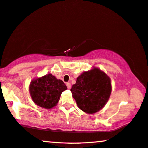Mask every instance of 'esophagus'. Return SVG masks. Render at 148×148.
Listing matches in <instances>:
<instances>
[{"label":"esophagus","mask_w":148,"mask_h":148,"mask_svg":"<svg viewBox=\"0 0 148 148\" xmlns=\"http://www.w3.org/2000/svg\"><path fill=\"white\" fill-rule=\"evenodd\" d=\"M66 84L67 88L69 89H70V88H71V84H70V82H67Z\"/></svg>","instance_id":"34e87169"}]
</instances>
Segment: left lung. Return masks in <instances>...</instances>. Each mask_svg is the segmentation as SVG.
I'll list each match as a JSON object with an SVG mask.
<instances>
[{
	"label": "left lung",
	"instance_id": "obj_1",
	"mask_svg": "<svg viewBox=\"0 0 148 148\" xmlns=\"http://www.w3.org/2000/svg\"><path fill=\"white\" fill-rule=\"evenodd\" d=\"M112 90L111 79L97 68L84 72L77 78L70 91L82 111L93 114L103 109Z\"/></svg>",
	"mask_w": 148,
	"mask_h": 148
}]
</instances>
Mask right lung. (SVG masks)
I'll return each instance as SVG.
<instances>
[{"label": "right lung", "instance_id": "1", "mask_svg": "<svg viewBox=\"0 0 148 148\" xmlns=\"http://www.w3.org/2000/svg\"><path fill=\"white\" fill-rule=\"evenodd\" d=\"M66 89V86L62 80L57 79L51 74L33 79L29 87L34 102L47 109L57 105L62 91Z\"/></svg>", "mask_w": 148, "mask_h": 148}]
</instances>
